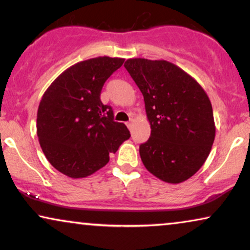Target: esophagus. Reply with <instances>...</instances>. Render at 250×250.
Wrapping results in <instances>:
<instances>
[{"mask_svg":"<svg viewBox=\"0 0 250 250\" xmlns=\"http://www.w3.org/2000/svg\"><path fill=\"white\" fill-rule=\"evenodd\" d=\"M132 125H134V119H130V121L127 122V127L129 129H131L132 128Z\"/></svg>","mask_w":250,"mask_h":250,"instance_id":"esophagus-1","label":"esophagus"}]
</instances>
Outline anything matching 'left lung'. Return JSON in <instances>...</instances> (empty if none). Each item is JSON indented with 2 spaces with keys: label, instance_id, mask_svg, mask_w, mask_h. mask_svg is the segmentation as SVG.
<instances>
[{
  "label": "left lung",
  "instance_id": "left-lung-1",
  "mask_svg": "<svg viewBox=\"0 0 250 250\" xmlns=\"http://www.w3.org/2000/svg\"><path fill=\"white\" fill-rule=\"evenodd\" d=\"M144 97L151 136L140 146L151 174L181 183L209 157L216 125L211 102L195 78L165 60L128 59L125 63Z\"/></svg>",
  "mask_w": 250,
  "mask_h": 250
}]
</instances>
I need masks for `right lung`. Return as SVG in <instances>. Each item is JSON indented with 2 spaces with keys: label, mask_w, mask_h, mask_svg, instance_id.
I'll return each instance as SVG.
<instances>
[{
  "label": "right lung",
  "mask_w": 250,
  "mask_h": 250,
  "mask_svg": "<svg viewBox=\"0 0 250 250\" xmlns=\"http://www.w3.org/2000/svg\"><path fill=\"white\" fill-rule=\"evenodd\" d=\"M125 59L99 56L62 72L43 93L37 114V135L47 160L62 174L86 178L109 162L130 137L115 122L112 107L100 100L107 78Z\"/></svg>",
  "instance_id": "right-lung-1"
}]
</instances>
